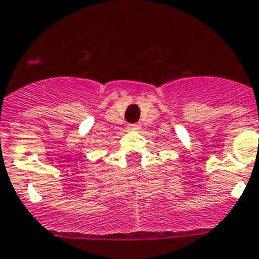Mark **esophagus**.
<instances>
[{"mask_svg":"<svg viewBox=\"0 0 259 259\" xmlns=\"http://www.w3.org/2000/svg\"><path fill=\"white\" fill-rule=\"evenodd\" d=\"M127 130L128 131H139L140 130V124L139 123H136V124H128Z\"/></svg>","mask_w":259,"mask_h":259,"instance_id":"1","label":"esophagus"}]
</instances>
